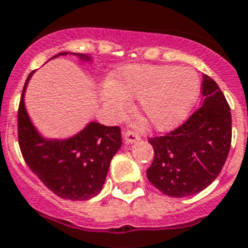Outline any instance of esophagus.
Segmentation results:
<instances>
[{
    "label": "esophagus",
    "mask_w": 248,
    "mask_h": 248,
    "mask_svg": "<svg viewBox=\"0 0 248 248\" xmlns=\"http://www.w3.org/2000/svg\"><path fill=\"white\" fill-rule=\"evenodd\" d=\"M124 140H126L127 143H135V142H137V140H140V135H137V133H136V132H133V131H126V132H124Z\"/></svg>",
    "instance_id": "34e87169"
}]
</instances>
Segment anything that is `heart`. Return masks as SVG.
<instances>
[{"instance_id": "1", "label": "heart", "mask_w": 248, "mask_h": 248, "mask_svg": "<svg viewBox=\"0 0 248 248\" xmlns=\"http://www.w3.org/2000/svg\"><path fill=\"white\" fill-rule=\"evenodd\" d=\"M105 95L106 104L121 112L127 99H140L143 116L158 129L176 126L188 115L200 94L196 72L176 66H129L120 72Z\"/></svg>"}]
</instances>
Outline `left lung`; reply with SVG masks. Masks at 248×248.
<instances>
[{
    "label": "left lung",
    "instance_id": "obj_1",
    "mask_svg": "<svg viewBox=\"0 0 248 248\" xmlns=\"http://www.w3.org/2000/svg\"><path fill=\"white\" fill-rule=\"evenodd\" d=\"M202 106L177 128L149 138L154 160L152 185L170 197H187L209 186L220 173L231 145V111L218 84L203 75Z\"/></svg>",
    "mask_w": 248,
    "mask_h": 248
}]
</instances>
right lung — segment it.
Returning <instances> with one entry per match:
<instances>
[{"label":"right lung","instance_id":"right-lung-1","mask_svg":"<svg viewBox=\"0 0 248 248\" xmlns=\"http://www.w3.org/2000/svg\"><path fill=\"white\" fill-rule=\"evenodd\" d=\"M67 54L61 52L59 56ZM75 55L82 60H90L85 55ZM33 73L25 80L18 108V142L24 161L59 197L71 201L89 200L101 191L111 159L121 148V128L90 122L68 140H44L34 128L24 106L25 88Z\"/></svg>","mask_w":248,"mask_h":248}]
</instances>
